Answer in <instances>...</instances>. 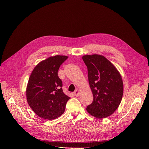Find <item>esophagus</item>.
Here are the masks:
<instances>
[{
  "instance_id": "obj_1",
  "label": "esophagus",
  "mask_w": 149,
  "mask_h": 149,
  "mask_svg": "<svg viewBox=\"0 0 149 149\" xmlns=\"http://www.w3.org/2000/svg\"><path fill=\"white\" fill-rule=\"evenodd\" d=\"M74 95H75L76 97H78V96H79V90H78V89H77V90H76L74 91Z\"/></svg>"
}]
</instances>
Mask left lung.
I'll list each match as a JSON object with an SVG mask.
<instances>
[{
  "mask_svg": "<svg viewBox=\"0 0 149 149\" xmlns=\"http://www.w3.org/2000/svg\"><path fill=\"white\" fill-rule=\"evenodd\" d=\"M88 69V82L93 94L87 111L97 118L111 115L118 107L123 94L121 76L113 63L102 55L82 56Z\"/></svg>",
  "mask_w": 149,
  "mask_h": 149,
  "instance_id": "obj_1",
  "label": "left lung"
}]
</instances>
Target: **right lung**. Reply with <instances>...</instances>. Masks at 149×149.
I'll return each mask as SVG.
<instances>
[{
	"mask_svg": "<svg viewBox=\"0 0 149 149\" xmlns=\"http://www.w3.org/2000/svg\"><path fill=\"white\" fill-rule=\"evenodd\" d=\"M67 56L56 55L40 62L32 71L26 87V99L32 110L39 117L54 120L65 110L70 98L63 92L58 71Z\"/></svg>",
	"mask_w": 149,
	"mask_h": 149,
	"instance_id": "obj_1",
	"label": "right lung"
}]
</instances>
